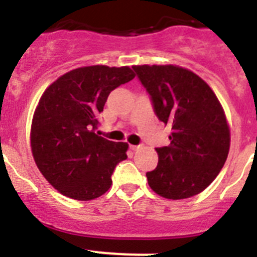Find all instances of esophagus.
<instances>
[{
  "label": "esophagus",
  "instance_id": "esophagus-1",
  "mask_svg": "<svg viewBox=\"0 0 257 257\" xmlns=\"http://www.w3.org/2000/svg\"><path fill=\"white\" fill-rule=\"evenodd\" d=\"M130 148L133 149V151H138V149L142 148V144H139V145H130Z\"/></svg>",
  "mask_w": 257,
  "mask_h": 257
}]
</instances>
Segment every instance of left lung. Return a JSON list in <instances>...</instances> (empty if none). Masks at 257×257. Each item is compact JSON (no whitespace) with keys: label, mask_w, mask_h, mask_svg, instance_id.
Segmentation results:
<instances>
[{"label":"left lung","mask_w":257,"mask_h":257,"mask_svg":"<svg viewBox=\"0 0 257 257\" xmlns=\"http://www.w3.org/2000/svg\"><path fill=\"white\" fill-rule=\"evenodd\" d=\"M160 121L171 126L169 147L156 148L158 165L147 172L161 197L196 196L215 180L225 163L230 133L216 95L197 74L176 65H135Z\"/></svg>","instance_id":"1"}]
</instances>
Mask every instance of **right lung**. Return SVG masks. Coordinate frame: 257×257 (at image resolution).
Listing matches in <instances>:
<instances>
[{
	"label": "right lung",
	"mask_w": 257,
	"mask_h": 257,
	"mask_svg": "<svg viewBox=\"0 0 257 257\" xmlns=\"http://www.w3.org/2000/svg\"><path fill=\"white\" fill-rule=\"evenodd\" d=\"M135 77L128 67L73 69L46 88L36 108L31 147L36 165L56 190L78 201L97 198L112 185L127 143L95 133L110 91Z\"/></svg>",
	"instance_id": "1"
}]
</instances>
